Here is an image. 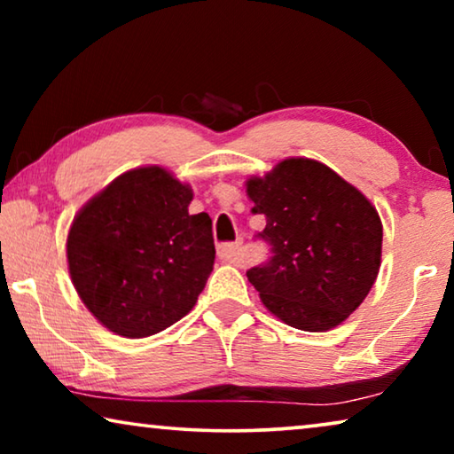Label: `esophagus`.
<instances>
[{
  "label": "esophagus",
  "instance_id": "esophagus-1",
  "mask_svg": "<svg viewBox=\"0 0 454 454\" xmlns=\"http://www.w3.org/2000/svg\"><path fill=\"white\" fill-rule=\"evenodd\" d=\"M240 252H242V242L222 244L220 248H218V256L224 260V262L240 266Z\"/></svg>",
  "mask_w": 454,
  "mask_h": 454
}]
</instances>
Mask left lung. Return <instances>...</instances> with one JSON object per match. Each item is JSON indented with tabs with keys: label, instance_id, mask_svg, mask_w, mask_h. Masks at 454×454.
<instances>
[{
	"label": "left lung",
	"instance_id": "left-lung-1",
	"mask_svg": "<svg viewBox=\"0 0 454 454\" xmlns=\"http://www.w3.org/2000/svg\"><path fill=\"white\" fill-rule=\"evenodd\" d=\"M246 192L264 214L268 262L246 276L288 326L322 333L347 320L379 276L382 222L374 206L328 166L288 158Z\"/></svg>",
	"mask_w": 454,
	"mask_h": 454
}]
</instances>
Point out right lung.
Here are the masks:
<instances>
[{
	"label": "right lung",
	"mask_w": 454,
	"mask_h": 454,
	"mask_svg": "<svg viewBox=\"0 0 454 454\" xmlns=\"http://www.w3.org/2000/svg\"><path fill=\"white\" fill-rule=\"evenodd\" d=\"M160 166L136 168L78 212L67 266L86 309L126 338L162 333L194 309L214 266L212 220Z\"/></svg>",
	"instance_id": "right-lung-1"
}]
</instances>
